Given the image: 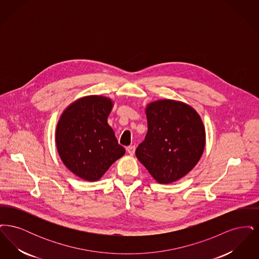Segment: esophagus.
Masks as SVG:
<instances>
[{
	"mask_svg": "<svg viewBox=\"0 0 259 259\" xmlns=\"http://www.w3.org/2000/svg\"><path fill=\"white\" fill-rule=\"evenodd\" d=\"M127 151H128V153L130 155H134V153H135V146H129L127 148Z\"/></svg>",
	"mask_w": 259,
	"mask_h": 259,
	"instance_id": "34e87169",
	"label": "esophagus"
}]
</instances>
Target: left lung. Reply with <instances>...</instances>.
<instances>
[{"label":"left lung","instance_id":"8db88e82","mask_svg":"<svg viewBox=\"0 0 259 259\" xmlns=\"http://www.w3.org/2000/svg\"><path fill=\"white\" fill-rule=\"evenodd\" d=\"M148 133L136 156L159 184H171L190 172L201 158L206 134L197 111L183 102L148 104Z\"/></svg>","mask_w":259,"mask_h":259}]
</instances>
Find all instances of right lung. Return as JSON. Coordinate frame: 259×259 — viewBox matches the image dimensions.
<instances>
[{
    "label": "right lung",
    "instance_id": "add662e5",
    "mask_svg": "<svg viewBox=\"0 0 259 259\" xmlns=\"http://www.w3.org/2000/svg\"><path fill=\"white\" fill-rule=\"evenodd\" d=\"M111 99L87 96L71 104L56 128V146L65 166L78 178L95 182L125 153L108 124Z\"/></svg>",
    "mask_w": 259,
    "mask_h": 259
}]
</instances>
